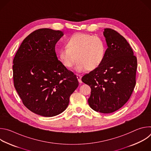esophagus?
<instances>
[{
	"mask_svg": "<svg viewBox=\"0 0 151 151\" xmlns=\"http://www.w3.org/2000/svg\"><path fill=\"white\" fill-rule=\"evenodd\" d=\"M76 77H77V78H78V80L79 82L80 83H82V80H81V76L79 75H76Z\"/></svg>",
	"mask_w": 151,
	"mask_h": 151,
	"instance_id": "34e87169",
	"label": "esophagus"
}]
</instances>
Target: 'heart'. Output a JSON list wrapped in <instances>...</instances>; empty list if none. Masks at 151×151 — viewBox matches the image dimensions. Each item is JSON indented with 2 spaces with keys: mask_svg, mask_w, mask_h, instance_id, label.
<instances>
[{
  "mask_svg": "<svg viewBox=\"0 0 151 151\" xmlns=\"http://www.w3.org/2000/svg\"><path fill=\"white\" fill-rule=\"evenodd\" d=\"M105 54V46L102 39L90 34L78 33L71 36L67 47H61L58 52L60 60L67 68H72L78 60L75 69L83 72L94 70L100 66Z\"/></svg>",
  "mask_w": 151,
  "mask_h": 151,
  "instance_id": "b5f03b06",
  "label": "heart"
}]
</instances>
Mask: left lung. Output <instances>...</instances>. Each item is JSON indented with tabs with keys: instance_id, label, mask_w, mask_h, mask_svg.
<instances>
[{
	"instance_id": "left-lung-1",
	"label": "left lung",
	"mask_w": 151,
	"mask_h": 151,
	"mask_svg": "<svg viewBox=\"0 0 151 151\" xmlns=\"http://www.w3.org/2000/svg\"><path fill=\"white\" fill-rule=\"evenodd\" d=\"M103 35L107 48L96 69L85 74L82 81L91 88L88 100L91 108L112 113L130 99L136 85L137 58L127 40L116 31L106 28Z\"/></svg>"
}]
</instances>
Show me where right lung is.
I'll return each mask as SVG.
<instances>
[{"label":"right lung","instance_id":"add662e5","mask_svg":"<svg viewBox=\"0 0 151 151\" xmlns=\"http://www.w3.org/2000/svg\"><path fill=\"white\" fill-rule=\"evenodd\" d=\"M60 30L40 29L21 43L13 60L15 90L24 105L45 117L65 110L79 85L76 76L58 60L55 47Z\"/></svg>","mask_w":151,"mask_h":151}]
</instances>
